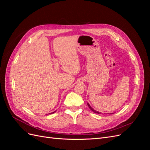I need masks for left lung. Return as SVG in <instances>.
I'll list each match as a JSON object with an SVG mask.
<instances>
[{
	"mask_svg": "<svg viewBox=\"0 0 150 150\" xmlns=\"http://www.w3.org/2000/svg\"><path fill=\"white\" fill-rule=\"evenodd\" d=\"M88 106H89V108L90 110H91L92 111H93L94 113H97V114H101V112H98V111H96V110H94L93 108H92L90 106V105L89 104V103H88ZM110 114H113V113H110Z\"/></svg>",
	"mask_w": 150,
	"mask_h": 150,
	"instance_id": "1",
	"label": "left lung"
}]
</instances>
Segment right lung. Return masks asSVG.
Instances as JSON below:
<instances>
[{
    "instance_id": "obj_1",
    "label": "right lung",
    "mask_w": 150,
    "mask_h": 150,
    "mask_svg": "<svg viewBox=\"0 0 150 150\" xmlns=\"http://www.w3.org/2000/svg\"><path fill=\"white\" fill-rule=\"evenodd\" d=\"M55 112H56V111H54V112H51V113H49V114H52V113H54Z\"/></svg>"
}]
</instances>
